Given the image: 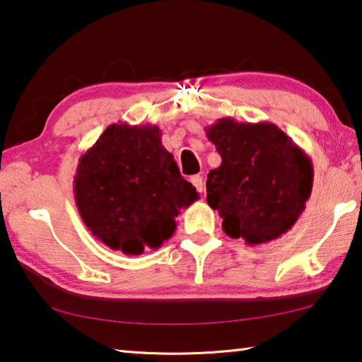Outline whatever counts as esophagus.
<instances>
[{
  "mask_svg": "<svg viewBox=\"0 0 362 362\" xmlns=\"http://www.w3.org/2000/svg\"><path fill=\"white\" fill-rule=\"evenodd\" d=\"M192 183L194 185V188L198 189L199 193H203V189H204V179L201 175H193L192 177Z\"/></svg>",
  "mask_w": 362,
  "mask_h": 362,
  "instance_id": "1",
  "label": "esophagus"
}]
</instances>
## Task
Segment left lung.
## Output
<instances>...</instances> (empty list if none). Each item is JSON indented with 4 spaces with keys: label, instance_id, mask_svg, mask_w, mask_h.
<instances>
[{
    "label": "left lung",
    "instance_id": "left-lung-1",
    "mask_svg": "<svg viewBox=\"0 0 362 362\" xmlns=\"http://www.w3.org/2000/svg\"><path fill=\"white\" fill-rule=\"evenodd\" d=\"M206 136L222 156L207 174V203L226 235L257 246L291 230L313 188L308 155L273 122L220 118Z\"/></svg>",
    "mask_w": 362,
    "mask_h": 362
}]
</instances>
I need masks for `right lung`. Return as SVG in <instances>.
Wrapping results in <instances>:
<instances>
[{"mask_svg": "<svg viewBox=\"0 0 362 362\" xmlns=\"http://www.w3.org/2000/svg\"><path fill=\"white\" fill-rule=\"evenodd\" d=\"M73 192L93 236L126 255L158 249L174 235L180 211L199 199L159 127L126 122L110 124L79 158Z\"/></svg>", "mask_w": 362, "mask_h": 362, "instance_id": "obj_1", "label": "right lung"}]
</instances>
